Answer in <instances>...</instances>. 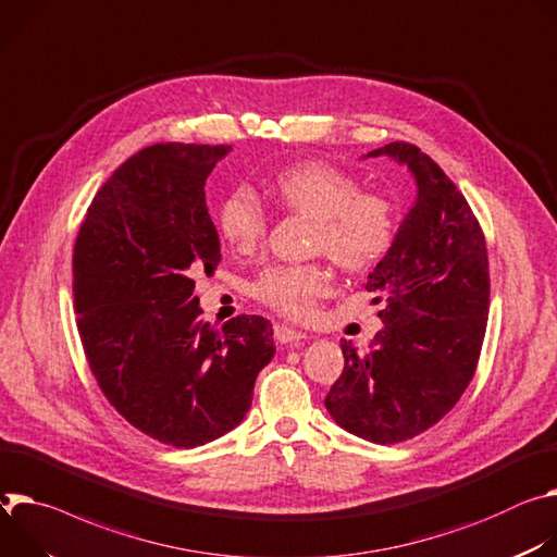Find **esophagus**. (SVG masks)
<instances>
[{
	"label": "esophagus",
	"mask_w": 557,
	"mask_h": 557,
	"mask_svg": "<svg viewBox=\"0 0 557 557\" xmlns=\"http://www.w3.org/2000/svg\"><path fill=\"white\" fill-rule=\"evenodd\" d=\"M307 338V334L298 332V330H292V327H285V325H276L274 327V341L281 343V345H294L298 341Z\"/></svg>",
	"instance_id": "esophagus-1"
}]
</instances>
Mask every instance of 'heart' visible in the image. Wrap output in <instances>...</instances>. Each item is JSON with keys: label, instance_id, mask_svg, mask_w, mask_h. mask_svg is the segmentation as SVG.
I'll return each instance as SVG.
<instances>
[{"label": "heart", "instance_id": "obj_1", "mask_svg": "<svg viewBox=\"0 0 557 557\" xmlns=\"http://www.w3.org/2000/svg\"><path fill=\"white\" fill-rule=\"evenodd\" d=\"M268 195L285 210L314 221V250L325 252L347 272L381 263L396 238V214L387 199L360 193L354 176L323 161H305L281 170ZM221 236L238 252H252L268 232V214L245 188L232 190L219 206ZM330 292V274L319 263L272 265L255 283V296L270 310L302 319Z\"/></svg>", "mask_w": 557, "mask_h": 557}]
</instances>
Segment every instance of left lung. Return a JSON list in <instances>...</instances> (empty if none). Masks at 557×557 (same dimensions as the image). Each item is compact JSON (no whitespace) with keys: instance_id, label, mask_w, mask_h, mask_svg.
I'll return each mask as SVG.
<instances>
[{"instance_id":"obj_1","label":"left lung","mask_w":557,"mask_h":557,"mask_svg":"<svg viewBox=\"0 0 557 557\" xmlns=\"http://www.w3.org/2000/svg\"><path fill=\"white\" fill-rule=\"evenodd\" d=\"M367 157L405 163L418 197L364 285L374 302H385L379 312L385 325L367 354L341 341L345 367L325 407L349 434L396 445L447 416L475 374L488 314V257L473 210L434 159L405 141Z\"/></svg>"}]
</instances>
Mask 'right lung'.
Returning a JSON list of instances; mask_svg holds the SVG:
<instances>
[{
	"instance_id": "right-lung-1",
	"label": "right lung",
	"mask_w": 557,
	"mask_h": 557,
	"mask_svg": "<svg viewBox=\"0 0 557 557\" xmlns=\"http://www.w3.org/2000/svg\"><path fill=\"white\" fill-rule=\"evenodd\" d=\"M230 146L157 144L101 185L73 252L77 330L108 403L146 436L193 449L234 429L276 347L263 317L201 321L195 276L221 261L206 178Z\"/></svg>"
}]
</instances>
